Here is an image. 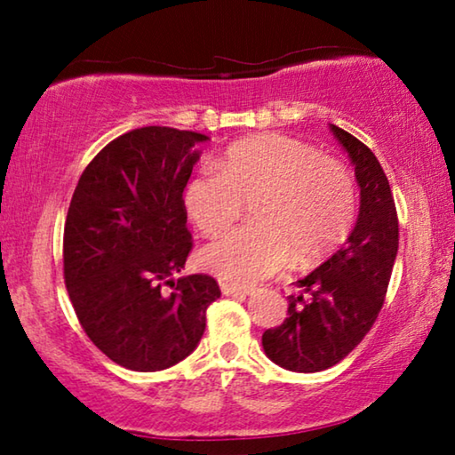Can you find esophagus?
Segmentation results:
<instances>
[{
	"label": "esophagus",
	"mask_w": 455,
	"mask_h": 455,
	"mask_svg": "<svg viewBox=\"0 0 455 455\" xmlns=\"http://www.w3.org/2000/svg\"><path fill=\"white\" fill-rule=\"evenodd\" d=\"M221 291L226 296H248L252 294V288H246V285H235V283H221Z\"/></svg>",
	"instance_id": "obj_1"
}]
</instances>
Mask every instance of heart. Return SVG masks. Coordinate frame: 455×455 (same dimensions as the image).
<instances>
[{"label":"heart","instance_id":"heart-1","mask_svg":"<svg viewBox=\"0 0 455 455\" xmlns=\"http://www.w3.org/2000/svg\"><path fill=\"white\" fill-rule=\"evenodd\" d=\"M248 204L251 226L211 244L201 263L228 282L248 283L282 269L315 265L354 228L358 192L344 161L288 134L240 140L186 184L184 207L198 232L226 234Z\"/></svg>","mask_w":455,"mask_h":455}]
</instances>
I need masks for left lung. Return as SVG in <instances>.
Masks as SVG:
<instances>
[{"label":"left lung","instance_id":"obj_1","mask_svg":"<svg viewBox=\"0 0 455 455\" xmlns=\"http://www.w3.org/2000/svg\"><path fill=\"white\" fill-rule=\"evenodd\" d=\"M360 186V213L350 238L333 257L298 279L288 316L263 333L273 363L294 372H319L356 347L383 307L397 254V211L389 180L364 142L331 124Z\"/></svg>","mask_w":455,"mask_h":455}]
</instances>
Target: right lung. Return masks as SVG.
I'll return each mask as SVG.
<instances>
[{"label": "right lung", "instance_id": "obj_1", "mask_svg": "<svg viewBox=\"0 0 455 455\" xmlns=\"http://www.w3.org/2000/svg\"><path fill=\"white\" fill-rule=\"evenodd\" d=\"M190 130L145 126L86 165L64 226V279L89 339L124 369L153 372L195 350L215 277L170 279L192 251L184 188L198 161ZM170 284L172 292L164 290Z\"/></svg>", "mask_w": 455, "mask_h": 455}]
</instances>
